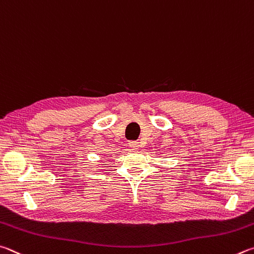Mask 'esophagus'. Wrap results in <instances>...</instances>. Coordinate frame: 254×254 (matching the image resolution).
Listing matches in <instances>:
<instances>
[{
  "mask_svg": "<svg viewBox=\"0 0 254 254\" xmlns=\"http://www.w3.org/2000/svg\"><path fill=\"white\" fill-rule=\"evenodd\" d=\"M139 143H138V141H129V144H128V145H129V147L130 148H132V149H137V148H138V145Z\"/></svg>",
  "mask_w": 254,
  "mask_h": 254,
  "instance_id": "esophagus-1",
  "label": "esophagus"
}]
</instances>
